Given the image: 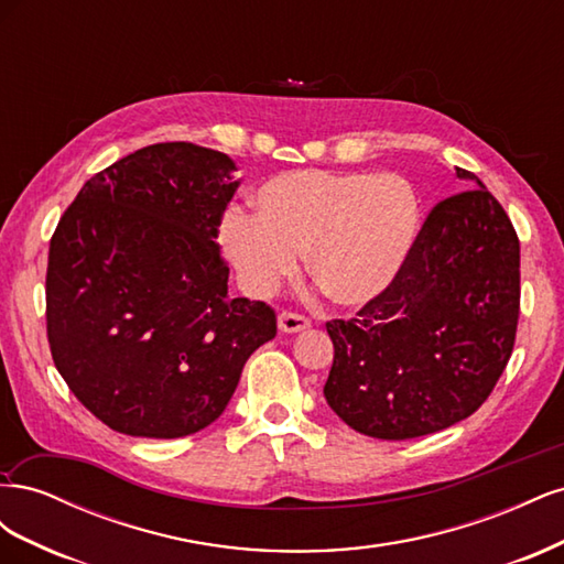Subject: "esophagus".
Segmentation results:
<instances>
[{
  "label": "esophagus",
  "instance_id": "esophagus-1",
  "mask_svg": "<svg viewBox=\"0 0 564 564\" xmlns=\"http://www.w3.org/2000/svg\"><path fill=\"white\" fill-rule=\"evenodd\" d=\"M278 327H280V332H284V334H296V332L308 329L311 322H308V317H303V315H299V313L282 311L280 317H278Z\"/></svg>",
  "mask_w": 564,
  "mask_h": 564
}]
</instances>
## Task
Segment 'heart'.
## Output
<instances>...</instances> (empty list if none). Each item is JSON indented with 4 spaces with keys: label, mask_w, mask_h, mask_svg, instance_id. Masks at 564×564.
<instances>
[{
    "label": "heart",
    "mask_w": 564,
    "mask_h": 564,
    "mask_svg": "<svg viewBox=\"0 0 564 564\" xmlns=\"http://www.w3.org/2000/svg\"><path fill=\"white\" fill-rule=\"evenodd\" d=\"M256 212L230 209L220 247L251 296H272L299 272L344 308L383 296L419 235L414 187L395 174L296 169L265 181Z\"/></svg>",
    "instance_id": "obj_1"
}]
</instances>
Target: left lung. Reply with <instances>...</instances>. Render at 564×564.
<instances>
[{"label": "left lung", "mask_w": 564, "mask_h": 564, "mask_svg": "<svg viewBox=\"0 0 564 564\" xmlns=\"http://www.w3.org/2000/svg\"><path fill=\"white\" fill-rule=\"evenodd\" d=\"M437 202L392 286L332 319L324 398L352 431L409 440L445 431L489 398L516 344L520 240L482 181Z\"/></svg>", "instance_id": "1"}]
</instances>
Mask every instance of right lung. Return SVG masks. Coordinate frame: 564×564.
<instances>
[{
	"mask_svg": "<svg viewBox=\"0 0 564 564\" xmlns=\"http://www.w3.org/2000/svg\"><path fill=\"white\" fill-rule=\"evenodd\" d=\"M193 143H155L84 183L51 237L46 334L67 388L112 431L172 440L214 423L249 355L278 334L230 299L216 245L240 181Z\"/></svg>",
	"mask_w": 564,
	"mask_h": 564,
	"instance_id": "add662e5",
	"label": "right lung"
}]
</instances>
